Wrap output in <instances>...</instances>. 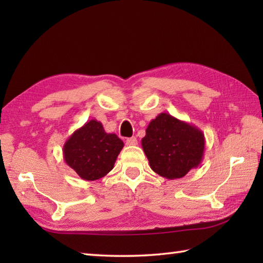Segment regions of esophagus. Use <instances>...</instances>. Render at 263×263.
<instances>
[{
    "label": "esophagus",
    "instance_id": "1",
    "mask_svg": "<svg viewBox=\"0 0 263 263\" xmlns=\"http://www.w3.org/2000/svg\"><path fill=\"white\" fill-rule=\"evenodd\" d=\"M126 144H127V146H137V144H138L137 138L136 137H132V138L126 139Z\"/></svg>",
    "mask_w": 263,
    "mask_h": 263
}]
</instances>
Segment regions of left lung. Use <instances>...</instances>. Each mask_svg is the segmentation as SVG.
I'll list each match as a JSON object with an SVG mask.
<instances>
[{
	"label": "left lung",
	"mask_w": 263,
	"mask_h": 263,
	"mask_svg": "<svg viewBox=\"0 0 263 263\" xmlns=\"http://www.w3.org/2000/svg\"><path fill=\"white\" fill-rule=\"evenodd\" d=\"M204 143L200 128L167 113L150 121L141 140L152 170L167 180L181 178L199 167Z\"/></svg>",
	"instance_id": "8db88e82"
}]
</instances>
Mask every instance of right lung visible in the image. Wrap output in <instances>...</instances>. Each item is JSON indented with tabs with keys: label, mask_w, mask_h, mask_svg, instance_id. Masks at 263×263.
Instances as JSON below:
<instances>
[{
	"label": "right lung",
	"mask_w": 263,
	"mask_h": 263,
	"mask_svg": "<svg viewBox=\"0 0 263 263\" xmlns=\"http://www.w3.org/2000/svg\"><path fill=\"white\" fill-rule=\"evenodd\" d=\"M124 143L115 133L105 132L97 120L76 130L63 146V158L82 180L96 181L113 170Z\"/></svg>",
	"instance_id": "1"
}]
</instances>
